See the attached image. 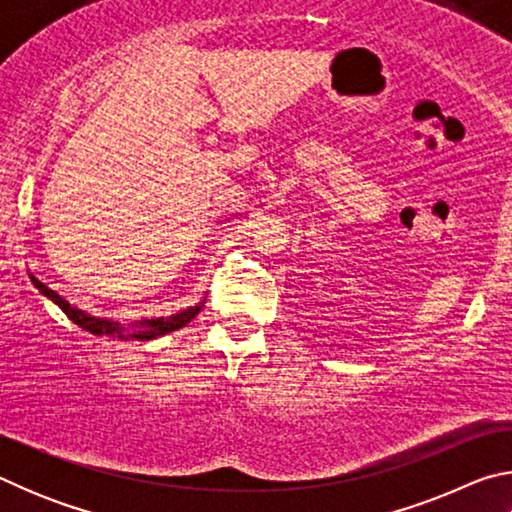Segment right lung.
Instances as JSON below:
<instances>
[{
  "label": "right lung",
  "mask_w": 512,
  "mask_h": 512,
  "mask_svg": "<svg viewBox=\"0 0 512 512\" xmlns=\"http://www.w3.org/2000/svg\"><path fill=\"white\" fill-rule=\"evenodd\" d=\"M31 282L36 284V289L42 293V296H47L51 302H56V305L65 311L67 318L72 320L83 329H88L90 334L94 336H112V339H121V341H128V339H137V341H151V339H158V336H164L169 332H176V329L185 327L189 320H192L198 311L203 309V302L196 307H189L178 311V314L173 316H162V318H144V320H137L131 327H121L119 323H112V320L106 318H97V316H90L85 314L83 309L79 307H72L65 298H60L54 289H49L47 284H42L38 277L31 275Z\"/></svg>",
  "instance_id": "right-lung-1"
}]
</instances>
